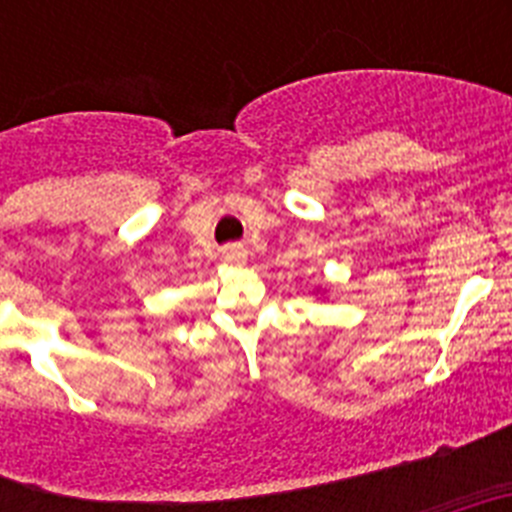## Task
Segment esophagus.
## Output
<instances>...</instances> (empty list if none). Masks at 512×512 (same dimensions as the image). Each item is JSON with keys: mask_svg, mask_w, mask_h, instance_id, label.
I'll return each mask as SVG.
<instances>
[{"mask_svg": "<svg viewBox=\"0 0 512 512\" xmlns=\"http://www.w3.org/2000/svg\"><path fill=\"white\" fill-rule=\"evenodd\" d=\"M246 251H243V248H238V246H228L223 251V261L225 264H230V266H243L246 264Z\"/></svg>", "mask_w": 512, "mask_h": 512, "instance_id": "esophagus-1", "label": "esophagus"}]
</instances>
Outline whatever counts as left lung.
<instances>
[{
    "instance_id": "1",
    "label": "left lung",
    "mask_w": 512,
    "mask_h": 512,
    "mask_svg": "<svg viewBox=\"0 0 512 512\" xmlns=\"http://www.w3.org/2000/svg\"><path fill=\"white\" fill-rule=\"evenodd\" d=\"M318 292H320V295H325V289H323V287H320V289H318Z\"/></svg>"
}]
</instances>
